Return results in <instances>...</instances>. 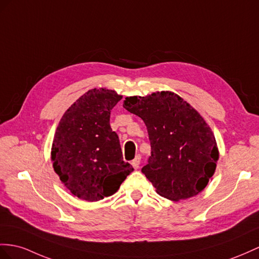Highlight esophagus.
Instances as JSON below:
<instances>
[{
    "instance_id": "obj_1",
    "label": "esophagus",
    "mask_w": 259,
    "mask_h": 259,
    "mask_svg": "<svg viewBox=\"0 0 259 259\" xmlns=\"http://www.w3.org/2000/svg\"><path fill=\"white\" fill-rule=\"evenodd\" d=\"M140 162H141V156L140 155H137L136 158L134 161H132V166H134L135 169H138L139 168V165H140Z\"/></svg>"
}]
</instances>
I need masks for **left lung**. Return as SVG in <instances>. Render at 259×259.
Here are the masks:
<instances>
[{
	"label": "left lung",
	"instance_id": "8db88e82",
	"mask_svg": "<svg viewBox=\"0 0 259 259\" xmlns=\"http://www.w3.org/2000/svg\"><path fill=\"white\" fill-rule=\"evenodd\" d=\"M123 107L147 125L151 155L141 170L156 193L178 201L202 191L214 174L219 152L199 112L171 92L125 97Z\"/></svg>",
	"mask_w": 259,
	"mask_h": 259
}]
</instances>
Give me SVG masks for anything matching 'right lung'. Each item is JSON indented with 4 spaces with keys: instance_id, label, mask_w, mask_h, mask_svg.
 <instances>
[{
    "instance_id": "1",
    "label": "right lung",
    "mask_w": 259,
    "mask_h": 259,
    "mask_svg": "<svg viewBox=\"0 0 259 259\" xmlns=\"http://www.w3.org/2000/svg\"><path fill=\"white\" fill-rule=\"evenodd\" d=\"M122 98L94 89L65 111L51 149L55 171L79 199L98 201L114 195L134 168L125 163L119 138L110 128V111Z\"/></svg>"
}]
</instances>
